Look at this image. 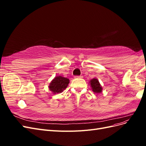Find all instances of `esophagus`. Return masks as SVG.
<instances>
[{"instance_id":"34e87169","label":"esophagus","mask_w":146,"mask_h":146,"mask_svg":"<svg viewBox=\"0 0 146 146\" xmlns=\"http://www.w3.org/2000/svg\"><path fill=\"white\" fill-rule=\"evenodd\" d=\"M76 78H83V76H77V77H76Z\"/></svg>"}]
</instances>
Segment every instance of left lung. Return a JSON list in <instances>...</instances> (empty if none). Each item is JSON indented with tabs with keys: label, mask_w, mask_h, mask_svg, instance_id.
Returning a JSON list of instances; mask_svg holds the SVG:
<instances>
[{
	"label": "left lung",
	"mask_w": 146,
	"mask_h": 146,
	"mask_svg": "<svg viewBox=\"0 0 146 146\" xmlns=\"http://www.w3.org/2000/svg\"><path fill=\"white\" fill-rule=\"evenodd\" d=\"M90 85L92 90L96 93H100L102 91V88L100 86L99 80L96 78H93L90 81Z\"/></svg>",
	"instance_id": "obj_1"
}]
</instances>
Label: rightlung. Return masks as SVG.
<instances>
[{
  "mask_svg": "<svg viewBox=\"0 0 146 146\" xmlns=\"http://www.w3.org/2000/svg\"><path fill=\"white\" fill-rule=\"evenodd\" d=\"M69 83V80L67 78L61 76L56 77L49 85V89L54 94L60 93L67 88Z\"/></svg>",
  "mask_w": 146,
  "mask_h": 146,
  "instance_id": "add662e5",
  "label": "right lung"
}]
</instances>
